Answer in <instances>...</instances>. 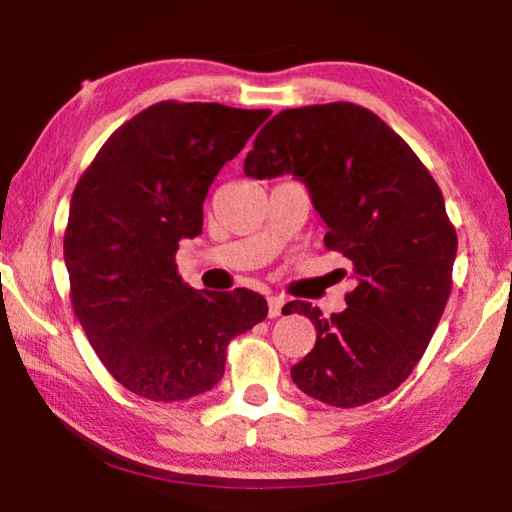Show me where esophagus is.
<instances>
[{"instance_id":"34e87169","label":"esophagus","mask_w":512,"mask_h":512,"mask_svg":"<svg viewBox=\"0 0 512 512\" xmlns=\"http://www.w3.org/2000/svg\"><path fill=\"white\" fill-rule=\"evenodd\" d=\"M284 305H287V300H284L282 296H271V298H268V316H271V318L280 316Z\"/></svg>"}]
</instances>
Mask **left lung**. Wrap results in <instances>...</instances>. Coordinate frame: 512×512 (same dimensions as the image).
Instances as JSON below:
<instances>
[{"label":"left lung","mask_w":512,"mask_h":512,"mask_svg":"<svg viewBox=\"0 0 512 512\" xmlns=\"http://www.w3.org/2000/svg\"><path fill=\"white\" fill-rule=\"evenodd\" d=\"M244 173H291L327 225L325 246L354 266L348 309L323 318L316 345L291 368L302 393L352 409L393 393L427 350L452 291L456 230L427 167L375 112L354 103L282 110L255 137ZM287 311V314H289Z\"/></svg>","instance_id":"8db88e82"}]
</instances>
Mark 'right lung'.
Segmentation results:
<instances>
[{
  "instance_id": "1",
  "label": "right lung",
  "mask_w": 512,
  "mask_h": 512,
  "mask_svg": "<svg viewBox=\"0 0 512 512\" xmlns=\"http://www.w3.org/2000/svg\"><path fill=\"white\" fill-rule=\"evenodd\" d=\"M271 110L162 101L117 128L72 194L65 266L74 314L103 366L151 402L219 384L230 339L268 314L255 291H196L180 239L203 230L216 173Z\"/></svg>"
}]
</instances>
